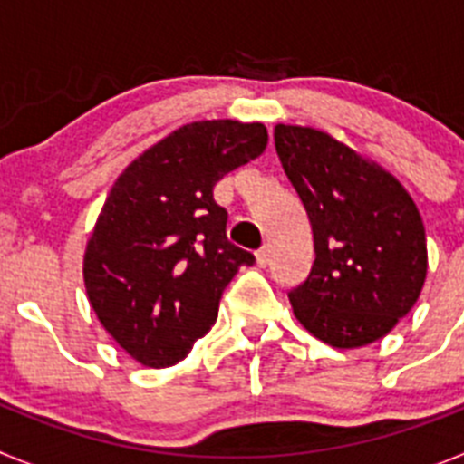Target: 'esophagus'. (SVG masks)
<instances>
[{
	"label": "esophagus",
	"instance_id": "1",
	"mask_svg": "<svg viewBox=\"0 0 464 464\" xmlns=\"http://www.w3.org/2000/svg\"><path fill=\"white\" fill-rule=\"evenodd\" d=\"M256 260H257V265H260V267H267V265H269V246H262L260 251L256 253Z\"/></svg>",
	"mask_w": 464,
	"mask_h": 464
}]
</instances>
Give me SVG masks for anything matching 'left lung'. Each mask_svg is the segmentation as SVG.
<instances>
[{
	"mask_svg": "<svg viewBox=\"0 0 464 464\" xmlns=\"http://www.w3.org/2000/svg\"><path fill=\"white\" fill-rule=\"evenodd\" d=\"M274 143L314 229V267L288 293L295 318L334 348L385 337L413 309L428 274L411 195L391 171L321 130L278 122Z\"/></svg>",
	"mask_w": 464,
	"mask_h": 464,
	"instance_id": "1",
	"label": "left lung"
}]
</instances>
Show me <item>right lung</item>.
I'll list each match as a JSON object with an SVG mask.
<instances>
[{"mask_svg":"<svg viewBox=\"0 0 464 464\" xmlns=\"http://www.w3.org/2000/svg\"><path fill=\"white\" fill-rule=\"evenodd\" d=\"M267 146L262 122L199 121L143 150L111 188L83 256L90 306L143 367L186 358L253 253L227 241L213 186Z\"/></svg>","mask_w":464,"mask_h":464,"instance_id":"obj_1","label":"right lung"}]
</instances>
